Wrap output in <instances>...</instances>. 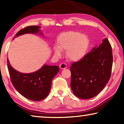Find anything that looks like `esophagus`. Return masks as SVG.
<instances>
[{
    "label": "esophagus",
    "instance_id": "esophagus-1",
    "mask_svg": "<svg viewBox=\"0 0 124 124\" xmlns=\"http://www.w3.org/2000/svg\"><path fill=\"white\" fill-rule=\"evenodd\" d=\"M67 67V65L65 63H62L60 65V68H61V70H63V69H65Z\"/></svg>",
    "mask_w": 124,
    "mask_h": 124
}]
</instances>
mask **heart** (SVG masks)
Instances as JSON below:
<instances>
[{"label":"heart","instance_id":"heart-1","mask_svg":"<svg viewBox=\"0 0 124 124\" xmlns=\"http://www.w3.org/2000/svg\"><path fill=\"white\" fill-rule=\"evenodd\" d=\"M58 46L54 47L57 56H61L62 51H66V57L71 62H77L83 59L87 53L90 39L86 35L76 31L62 33L57 39Z\"/></svg>","mask_w":124,"mask_h":124}]
</instances>
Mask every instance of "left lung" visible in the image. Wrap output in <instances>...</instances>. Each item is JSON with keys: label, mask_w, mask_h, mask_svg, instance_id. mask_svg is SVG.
<instances>
[{"label": "left lung", "mask_w": 124, "mask_h": 124, "mask_svg": "<svg viewBox=\"0 0 124 124\" xmlns=\"http://www.w3.org/2000/svg\"><path fill=\"white\" fill-rule=\"evenodd\" d=\"M112 48L107 38L70 67L71 87L75 96L89 99L100 92L109 80L113 62Z\"/></svg>", "instance_id": "1"}]
</instances>
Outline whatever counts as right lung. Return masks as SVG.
<instances>
[{
  "label": "right lung",
  "mask_w": 124,
  "mask_h": 124,
  "mask_svg": "<svg viewBox=\"0 0 124 124\" xmlns=\"http://www.w3.org/2000/svg\"><path fill=\"white\" fill-rule=\"evenodd\" d=\"M40 27L37 25L25 27L16 33L14 38L28 33L43 35ZM7 63L13 85L23 96L31 100L38 101L42 100L48 95L52 81L59 72L58 66L44 64L36 72L23 73L14 69L10 64L8 58Z\"/></svg>",
  "instance_id": "add662e5"
}]
</instances>
